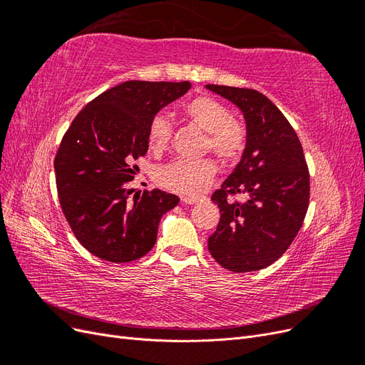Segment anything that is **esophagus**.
I'll use <instances>...</instances> for the list:
<instances>
[{
	"mask_svg": "<svg viewBox=\"0 0 365 365\" xmlns=\"http://www.w3.org/2000/svg\"><path fill=\"white\" fill-rule=\"evenodd\" d=\"M181 202L195 204V202H197V197H195V196H181Z\"/></svg>",
	"mask_w": 365,
	"mask_h": 365,
	"instance_id": "esophagus-1",
	"label": "esophagus"
}]
</instances>
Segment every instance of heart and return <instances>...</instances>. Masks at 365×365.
<instances>
[{
  "mask_svg": "<svg viewBox=\"0 0 365 365\" xmlns=\"http://www.w3.org/2000/svg\"><path fill=\"white\" fill-rule=\"evenodd\" d=\"M182 114L204 132H207L205 149L225 163L236 161L247 146V128L233 118L230 108L210 96H197L182 105ZM170 121L164 114L153 115L148 128L149 148L155 152L168 146L170 138ZM216 164L212 160L185 161L173 160L155 172V181L164 189L197 195L213 182Z\"/></svg>",
  "mask_w": 365,
  "mask_h": 365,
  "instance_id": "heart-1",
  "label": "heart"
}]
</instances>
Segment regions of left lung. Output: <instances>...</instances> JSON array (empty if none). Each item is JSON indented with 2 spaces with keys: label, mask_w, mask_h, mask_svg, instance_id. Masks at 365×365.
<instances>
[{
  "label": "left lung",
  "mask_w": 365,
  "mask_h": 365,
  "mask_svg": "<svg viewBox=\"0 0 365 365\" xmlns=\"http://www.w3.org/2000/svg\"><path fill=\"white\" fill-rule=\"evenodd\" d=\"M207 88L240 109L248 134L240 163L212 195L220 219L208 251L225 269L259 271L283 256L303 225L311 192L303 148L267 96L250 88ZM237 194L246 200L236 202Z\"/></svg>",
  "instance_id": "1"
}]
</instances>
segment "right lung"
Listing matches in <instances>:
<instances>
[{
    "instance_id": "right-lung-1",
    "label": "right lung",
    "mask_w": 365,
    "mask_h": 365,
    "mask_svg": "<svg viewBox=\"0 0 365 365\" xmlns=\"http://www.w3.org/2000/svg\"><path fill=\"white\" fill-rule=\"evenodd\" d=\"M190 82L128 81L97 96L76 115L54 158L61 208L76 239L113 263L137 260L157 242L164 213L180 197L158 189L129 200V181L146 155L148 128Z\"/></svg>"
}]
</instances>
